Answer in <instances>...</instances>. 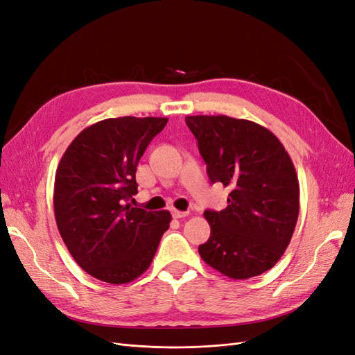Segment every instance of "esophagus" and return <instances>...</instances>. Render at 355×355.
<instances>
[{"mask_svg":"<svg viewBox=\"0 0 355 355\" xmlns=\"http://www.w3.org/2000/svg\"><path fill=\"white\" fill-rule=\"evenodd\" d=\"M189 214V211H180V210H176L173 209L171 210V216H173L175 219H180V218H187Z\"/></svg>","mask_w":355,"mask_h":355,"instance_id":"esophagus-1","label":"esophagus"}]
</instances>
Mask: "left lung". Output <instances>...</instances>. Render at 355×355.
<instances>
[{"instance_id": "obj_1", "label": "left lung", "mask_w": 355, "mask_h": 355, "mask_svg": "<svg viewBox=\"0 0 355 355\" xmlns=\"http://www.w3.org/2000/svg\"><path fill=\"white\" fill-rule=\"evenodd\" d=\"M211 184L230 187L228 206L206 210L201 259L234 280L261 275L280 261L297 222L299 182L283 144L268 128L227 115H191Z\"/></svg>"}]
</instances>
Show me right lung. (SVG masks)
I'll return each mask as SVG.
<instances>
[{"instance_id":"obj_1","label":"right lung","mask_w":355,"mask_h":355,"mask_svg":"<svg viewBox=\"0 0 355 355\" xmlns=\"http://www.w3.org/2000/svg\"><path fill=\"white\" fill-rule=\"evenodd\" d=\"M167 118L102 120L73 139L55 178V218L83 270L110 284L130 283L151 265L171 214L132 207L136 167Z\"/></svg>"}]
</instances>
